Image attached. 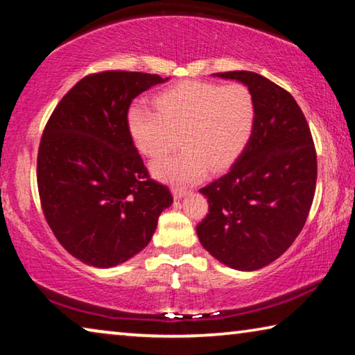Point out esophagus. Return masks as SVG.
<instances>
[{"mask_svg": "<svg viewBox=\"0 0 355 355\" xmlns=\"http://www.w3.org/2000/svg\"><path fill=\"white\" fill-rule=\"evenodd\" d=\"M172 193H173V198H175V199H182L183 196L187 194V189H184V188H173Z\"/></svg>", "mask_w": 355, "mask_h": 355, "instance_id": "1", "label": "esophagus"}]
</instances>
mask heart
<instances>
[{
	"instance_id": "b5f03b06",
	"label": "heart",
	"mask_w": 355,
	"mask_h": 355,
	"mask_svg": "<svg viewBox=\"0 0 355 355\" xmlns=\"http://www.w3.org/2000/svg\"><path fill=\"white\" fill-rule=\"evenodd\" d=\"M155 107L156 112L142 104L129 107L128 131L136 148L150 159L164 156L180 140L178 153L153 164L157 178L177 187L200 182L208 168L221 172L232 166L256 129V99L239 82L177 83L157 94Z\"/></svg>"
}]
</instances>
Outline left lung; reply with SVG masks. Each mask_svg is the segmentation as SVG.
<instances>
[{"instance_id": "1", "label": "left lung", "mask_w": 355, "mask_h": 355, "mask_svg": "<svg viewBox=\"0 0 355 355\" xmlns=\"http://www.w3.org/2000/svg\"><path fill=\"white\" fill-rule=\"evenodd\" d=\"M215 76L251 89L257 120L243 155L226 175L200 189L208 213L196 230L219 262L252 272L283 254L305 226L316 189V150L289 92L250 71Z\"/></svg>"}]
</instances>
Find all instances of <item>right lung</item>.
<instances>
[{"mask_svg": "<svg viewBox=\"0 0 355 355\" xmlns=\"http://www.w3.org/2000/svg\"><path fill=\"white\" fill-rule=\"evenodd\" d=\"M166 80L128 71L89 74L64 94L44 129V216L61 246L87 266L109 268L136 256L172 205L168 188L150 178L126 121L132 99Z\"/></svg>", "mask_w": 355, "mask_h": 355, "instance_id": "right-lung-1", "label": "right lung"}]
</instances>
